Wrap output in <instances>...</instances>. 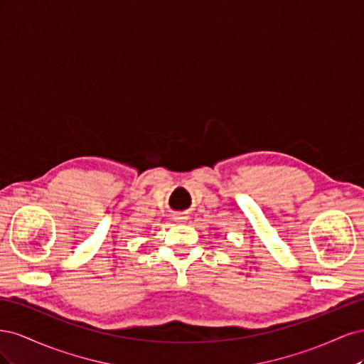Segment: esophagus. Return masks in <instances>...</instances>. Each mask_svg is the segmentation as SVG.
Instances as JSON below:
<instances>
[{
  "instance_id": "1",
  "label": "esophagus",
  "mask_w": 364,
  "mask_h": 364,
  "mask_svg": "<svg viewBox=\"0 0 364 364\" xmlns=\"http://www.w3.org/2000/svg\"><path fill=\"white\" fill-rule=\"evenodd\" d=\"M186 217H185V214H176L174 215V220H178V222H183Z\"/></svg>"
}]
</instances>
